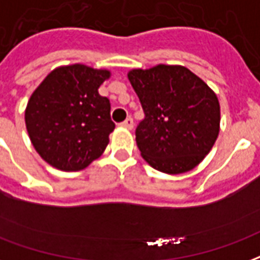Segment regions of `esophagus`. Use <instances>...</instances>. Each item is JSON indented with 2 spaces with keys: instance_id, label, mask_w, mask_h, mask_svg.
<instances>
[{
  "instance_id": "1",
  "label": "esophagus",
  "mask_w": 260,
  "mask_h": 260,
  "mask_svg": "<svg viewBox=\"0 0 260 260\" xmlns=\"http://www.w3.org/2000/svg\"><path fill=\"white\" fill-rule=\"evenodd\" d=\"M121 125H122L124 128H126V129H132V128H134V120H132L131 117H128Z\"/></svg>"
}]
</instances>
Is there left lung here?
Instances as JSON below:
<instances>
[{
    "label": "left lung",
    "instance_id": "8db88e82",
    "mask_svg": "<svg viewBox=\"0 0 260 260\" xmlns=\"http://www.w3.org/2000/svg\"><path fill=\"white\" fill-rule=\"evenodd\" d=\"M128 80L145 111L135 134L146 162L169 175L196 168L219 135L216 93L183 66L134 69Z\"/></svg>",
    "mask_w": 260,
    "mask_h": 260
}]
</instances>
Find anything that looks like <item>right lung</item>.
Wrapping results in <instances>:
<instances>
[{
    "instance_id": "add662e5",
    "label": "right lung",
    "mask_w": 260,
    "mask_h": 260,
    "mask_svg": "<svg viewBox=\"0 0 260 260\" xmlns=\"http://www.w3.org/2000/svg\"><path fill=\"white\" fill-rule=\"evenodd\" d=\"M110 71L85 64L57 67L28 99L24 121L34 149L60 171H81L99 158L114 129L110 101L99 86Z\"/></svg>"
}]
</instances>
